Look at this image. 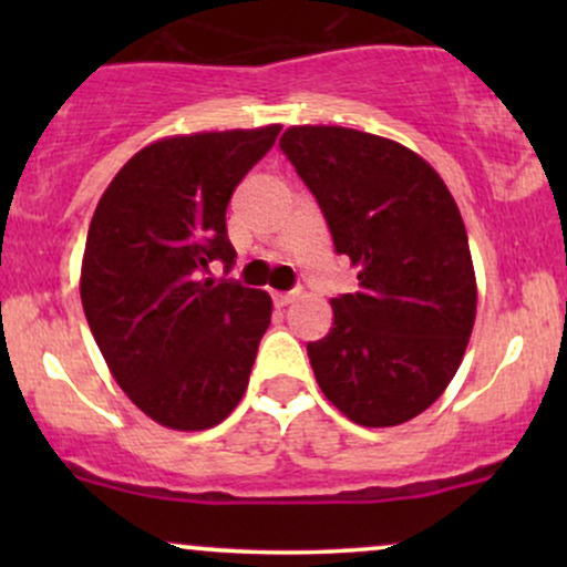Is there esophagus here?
<instances>
[{
	"label": "esophagus",
	"instance_id": "34e87169",
	"mask_svg": "<svg viewBox=\"0 0 567 567\" xmlns=\"http://www.w3.org/2000/svg\"><path fill=\"white\" fill-rule=\"evenodd\" d=\"M271 298H275V303L282 309V306H290L296 301V292H271Z\"/></svg>",
	"mask_w": 567,
	"mask_h": 567
}]
</instances>
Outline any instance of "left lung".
Segmentation results:
<instances>
[{"mask_svg":"<svg viewBox=\"0 0 567 567\" xmlns=\"http://www.w3.org/2000/svg\"><path fill=\"white\" fill-rule=\"evenodd\" d=\"M279 146L360 279L330 298L333 328L306 347L315 379L354 424H405L453 381L477 315L458 205L424 157L381 135L292 125Z\"/></svg>","mask_w":567,"mask_h":567,"instance_id":"left-lung-1","label":"left lung"}]
</instances>
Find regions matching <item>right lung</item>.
I'll list each match as a JSON object with an SVG mask.
<instances>
[{
    "label": "right lung",
    "instance_id": "obj_1",
    "mask_svg": "<svg viewBox=\"0 0 567 567\" xmlns=\"http://www.w3.org/2000/svg\"><path fill=\"white\" fill-rule=\"evenodd\" d=\"M279 130L148 143L114 175L90 220L84 317L122 392L175 432L216 426L239 405L271 322L269 292L205 275L237 256L226 207Z\"/></svg>",
    "mask_w": 567,
    "mask_h": 567
}]
</instances>
